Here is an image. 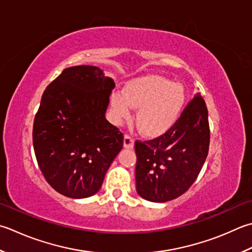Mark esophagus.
Returning a JSON list of instances; mask_svg holds the SVG:
<instances>
[{
	"mask_svg": "<svg viewBox=\"0 0 252 252\" xmlns=\"http://www.w3.org/2000/svg\"><path fill=\"white\" fill-rule=\"evenodd\" d=\"M123 145H125L126 149H132L134 146V139L130 134H126L125 140H123Z\"/></svg>",
	"mask_w": 252,
	"mask_h": 252,
	"instance_id": "34e87169",
	"label": "esophagus"
}]
</instances>
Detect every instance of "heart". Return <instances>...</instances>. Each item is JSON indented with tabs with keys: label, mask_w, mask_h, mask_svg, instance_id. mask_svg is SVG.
Here are the masks:
<instances>
[{
	"label": "heart",
	"mask_w": 252,
	"mask_h": 252,
	"mask_svg": "<svg viewBox=\"0 0 252 252\" xmlns=\"http://www.w3.org/2000/svg\"><path fill=\"white\" fill-rule=\"evenodd\" d=\"M185 105L181 85L160 76H145L126 84L125 95L115 93L111 107L118 119L131 116V108H139L136 122L146 135H160L179 119Z\"/></svg>",
	"instance_id": "b5f03b06"
}]
</instances>
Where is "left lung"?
<instances>
[{"label": "left lung", "instance_id": "1", "mask_svg": "<svg viewBox=\"0 0 252 252\" xmlns=\"http://www.w3.org/2000/svg\"><path fill=\"white\" fill-rule=\"evenodd\" d=\"M136 191L151 202L174 200L198 178L209 153L208 108L201 94L187 103L170 129L152 140L135 141Z\"/></svg>", "mask_w": 252, "mask_h": 252}]
</instances>
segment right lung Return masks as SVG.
<instances>
[{"label":"right lung","instance_id":"obj_1","mask_svg":"<svg viewBox=\"0 0 252 252\" xmlns=\"http://www.w3.org/2000/svg\"><path fill=\"white\" fill-rule=\"evenodd\" d=\"M111 77L98 66L67 67L47 86L34 116V155L44 179L68 198L98 192L123 146V134L105 118Z\"/></svg>","mask_w":252,"mask_h":252}]
</instances>
